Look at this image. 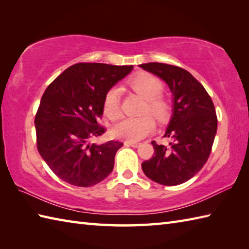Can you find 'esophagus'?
Returning <instances> with one entry per match:
<instances>
[{
    "label": "esophagus",
    "instance_id": "34e87169",
    "mask_svg": "<svg viewBox=\"0 0 249 249\" xmlns=\"http://www.w3.org/2000/svg\"><path fill=\"white\" fill-rule=\"evenodd\" d=\"M125 145H130L133 147H138L140 145L139 142H130V141H126L125 142Z\"/></svg>",
    "mask_w": 249,
    "mask_h": 249
}]
</instances>
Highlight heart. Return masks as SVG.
<instances>
[{
	"mask_svg": "<svg viewBox=\"0 0 249 249\" xmlns=\"http://www.w3.org/2000/svg\"><path fill=\"white\" fill-rule=\"evenodd\" d=\"M128 87L140 96L146 99L143 114H152L163 123L171 114V104L163 97L161 93L165 89V83L154 73L141 71L136 73L127 81ZM103 108L105 114L111 120H116L121 115L120 89L111 88L105 94ZM155 128V123L150 115L142 118H126L113 128V134L118 138L136 142L144 138Z\"/></svg>",
	"mask_w": 249,
	"mask_h": 249,
	"instance_id": "1",
	"label": "heart"
}]
</instances>
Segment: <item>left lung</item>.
Instances as JSON below:
<instances>
[{"label": "left lung", "mask_w": 249, "mask_h": 249, "mask_svg": "<svg viewBox=\"0 0 249 249\" xmlns=\"http://www.w3.org/2000/svg\"><path fill=\"white\" fill-rule=\"evenodd\" d=\"M143 70L165 80L173 94L174 108L165 138L169 146L152 141L154 154L142 162L145 176L158 184L174 186L196 176L208 161L216 130L213 100L192 73L178 66L146 63Z\"/></svg>", "instance_id": "left-lung-1"}]
</instances>
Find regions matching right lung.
Segmentation results:
<instances>
[{"label":"right lung","mask_w":249,"mask_h":249,"mask_svg":"<svg viewBox=\"0 0 249 249\" xmlns=\"http://www.w3.org/2000/svg\"><path fill=\"white\" fill-rule=\"evenodd\" d=\"M131 70V65L77 63L46 89L35 115L37 150L64 182L93 186L113 170L115 153L123 143L89 141L106 133L97 121L104 114L105 94Z\"/></svg>","instance_id":"right-lung-1"}]
</instances>
